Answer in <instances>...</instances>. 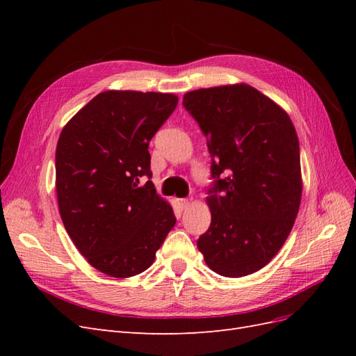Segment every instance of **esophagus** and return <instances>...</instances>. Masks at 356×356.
<instances>
[{
  "instance_id": "34e87169",
  "label": "esophagus",
  "mask_w": 356,
  "mask_h": 356,
  "mask_svg": "<svg viewBox=\"0 0 356 356\" xmlns=\"http://www.w3.org/2000/svg\"><path fill=\"white\" fill-rule=\"evenodd\" d=\"M175 202H177V204H178L181 209H186V208H188L190 204H191V199H177Z\"/></svg>"
}]
</instances>
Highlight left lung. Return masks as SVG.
Wrapping results in <instances>:
<instances>
[{"label":"left lung","mask_w":356,"mask_h":356,"mask_svg":"<svg viewBox=\"0 0 356 356\" xmlns=\"http://www.w3.org/2000/svg\"><path fill=\"white\" fill-rule=\"evenodd\" d=\"M182 105L207 136L215 178L199 251L215 273L251 275L279 252L298 213L296 127L285 110L243 83L188 92Z\"/></svg>","instance_id":"left-lung-1"}]
</instances>
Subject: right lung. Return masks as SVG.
I'll return each mask as SVG.
<instances>
[{"label":"right lung","mask_w":356,"mask_h":356,"mask_svg":"<svg viewBox=\"0 0 356 356\" xmlns=\"http://www.w3.org/2000/svg\"><path fill=\"white\" fill-rule=\"evenodd\" d=\"M174 93L106 90L62 129L56 145L59 213L71 241L96 270L131 277L154 263L174 229L170 203L154 184L148 144L174 113Z\"/></svg>","instance_id":"1"}]
</instances>
